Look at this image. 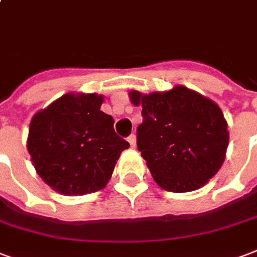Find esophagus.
Here are the masks:
<instances>
[{
	"label": "esophagus",
	"mask_w": 257,
	"mask_h": 257,
	"mask_svg": "<svg viewBox=\"0 0 257 257\" xmlns=\"http://www.w3.org/2000/svg\"><path fill=\"white\" fill-rule=\"evenodd\" d=\"M127 141H128V144L131 145V148H136L137 145V137L134 136V134H131L128 138H127Z\"/></svg>",
	"instance_id": "esophagus-1"
}]
</instances>
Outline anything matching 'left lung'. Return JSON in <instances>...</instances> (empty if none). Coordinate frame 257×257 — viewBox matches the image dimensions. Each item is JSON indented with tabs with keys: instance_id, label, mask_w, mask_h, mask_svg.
Here are the masks:
<instances>
[{
	"instance_id": "8db88e82",
	"label": "left lung",
	"mask_w": 257,
	"mask_h": 257,
	"mask_svg": "<svg viewBox=\"0 0 257 257\" xmlns=\"http://www.w3.org/2000/svg\"><path fill=\"white\" fill-rule=\"evenodd\" d=\"M130 100L142 105L137 145L158 186L190 192L215 176L225 161L229 131L213 100L183 85L149 94L131 90Z\"/></svg>"
}]
</instances>
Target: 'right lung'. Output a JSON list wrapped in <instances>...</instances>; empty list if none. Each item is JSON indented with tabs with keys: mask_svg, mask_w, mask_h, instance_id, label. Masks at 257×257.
<instances>
[{
	"mask_svg": "<svg viewBox=\"0 0 257 257\" xmlns=\"http://www.w3.org/2000/svg\"><path fill=\"white\" fill-rule=\"evenodd\" d=\"M96 93H66L35 113L27 149L36 172L59 194L103 190L130 144L116 136L113 117Z\"/></svg>",
	"mask_w": 257,
	"mask_h": 257,
	"instance_id": "1",
	"label": "right lung"
}]
</instances>
